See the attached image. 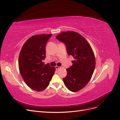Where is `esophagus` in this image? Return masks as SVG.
I'll return each instance as SVG.
<instances>
[{
	"instance_id": "esophagus-1",
	"label": "esophagus",
	"mask_w": 120,
	"mask_h": 120,
	"mask_svg": "<svg viewBox=\"0 0 120 120\" xmlns=\"http://www.w3.org/2000/svg\"><path fill=\"white\" fill-rule=\"evenodd\" d=\"M63 66H56V69H60V68H61Z\"/></svg>"
}]
</instances>
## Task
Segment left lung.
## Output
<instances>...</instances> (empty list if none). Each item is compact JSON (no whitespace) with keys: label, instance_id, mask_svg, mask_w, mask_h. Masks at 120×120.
I'll list each match as a JSON object with an SVG mask.
<instances>
[{"label":"left lung","instance_id":"8db88e82","mask_svg":"<svg viewBox=\"0 0 120 120\" xmlns=\"http://www.w3.org/2000/svg\"><path fill=\"white\" fill-rule=\"evenodd\" d=\"M56 38L64 43L68 55L74 59L72 65L66 69L64 84L71 92H78L87 85L93 74L95 60L93 49L84 37L74 31L61 32Z\"/></svg>","mask_w":120,"mask_h":120}]
</instances>
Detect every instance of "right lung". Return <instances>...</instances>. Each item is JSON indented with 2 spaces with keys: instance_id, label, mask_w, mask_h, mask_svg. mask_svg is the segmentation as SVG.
<instances>
[{
  "instance_id": "obj_1",
  "label": "right lung",
  "mask_w": 120,
  "mask_h": 120,
  "mask_svg": "<svg viewBox=\"0 0 120 120\" xmlns=\"http://www.w3.org/2000/svg\"><path fill=\"white\" fill-rule=\"evenodd\" d=\"M52 34L33 35L23 44L19 57V68L26 84L32 90L40 92L49 85L56 68L44 64L45 47Z\"/></svg>"
}]
</instances>
